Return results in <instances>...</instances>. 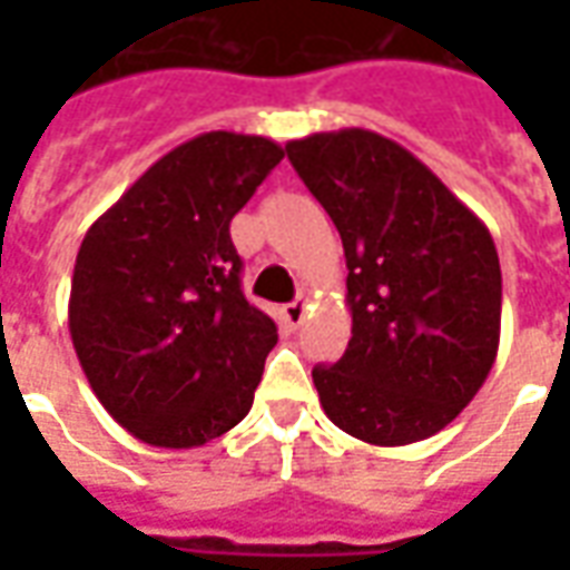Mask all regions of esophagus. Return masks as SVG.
I'll return each mask as SVG.
<instances>
[{
  "instance_id": "esophagus-1",
  "label": "esophagus",
  "mask_w": 570,
  "mask_h": 570,
  "mask_svg": "<svg viewBox=\"0 0 570 570\" xmlns=\"http://www.w3.org/2000/svg\"><path fill=\"white\" fill-rule=\"evenodd\" d=\"M305 302L302 298H296V302H289V305H284V321L289 323V326H302L305 323Z\"/></svg>"
}]
</instances>
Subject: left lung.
I'll use <instances>...</instances> for the list:
<instances>
[{
    "label": "left lung",
    "instance_id": "obj_1",
    "mask_svg": "<svg viewBox=\"0 0 570 570\" xmlns=\"http://www.w3.org/2000/svg\"><path fill=\"white\" fill-rule=\"evenodd\" d=\"M342 235L351 342L314 387L335 428L409 445L452 424L501 342V262L489 228L428 164L375 130L286 142Z\"/></svg>",
    "mask_w": 570,
    "mask_h": 570
}]
</instances>
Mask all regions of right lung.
<instances>
[{
    "label": "right lung",
    "instance_id": "right-lung-1",
    "mask_svg": "<svg viewBox=\"0 0 570 570\" xmlns=\"http://www.w3.org/2000/svg\"><path fill=\"white\" fill-rule=\"evenodd\" d=\"M281 158L268 137L200 134L151 164L81 240L69 335L130 436L195 449L253 406L277 326L240 293L228 225Z\"/></svg>",
    "mask_w": 570,
    "mask_h": 570
}]
</instances>
